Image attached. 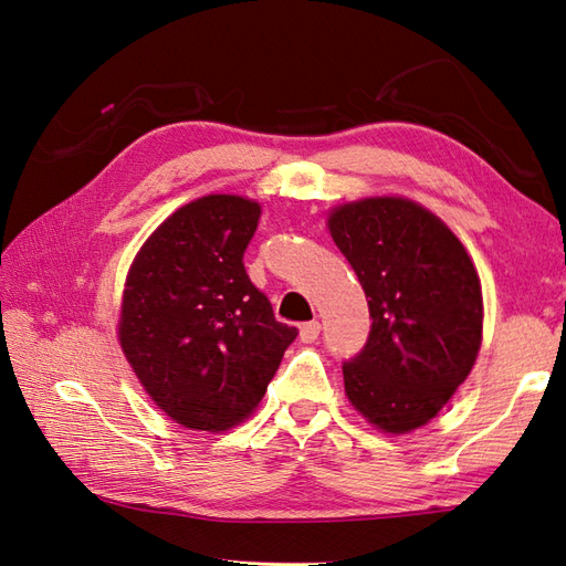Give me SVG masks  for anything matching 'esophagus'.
I'll return each instance as SVG.
<instances>
[{
    "label": "esophagus",
    "instance_id": "obj_1",
    "mask_svg": "<svg viewBox=\"0 0 566 566\" xmlns=\"http://www.w3.org/2000/svg\"><path fill=\"white\" fill-rule=\"evenodd\" d=\"M321 335V323L318 321H312V323H304L300 328V339L304 342V345H312V342H316Z\"/></svg>",
    "mask_w": 566,
    "mask_h": 566
}]
</instances>
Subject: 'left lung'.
<instances>
[{"label": "left lung", "instance_id": "1", "mask_svg": "<svg viewBox=\"0 0 566 566\" xmlns=\"http://www.w3.org/2000/svg\"><path fill=\"white\" fill-rule=\"evenodd\" d=\"M328 231L373 318L364 352L342 366L347 399L375 430L413 432L468 380L482 347L472 256L434 212L401 196L335 205Z\"/></svg>", "mask_w": 566, "mask_h": 566}]
</instances>
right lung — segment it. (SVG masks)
Masks as SVG:
<instances>
[{
  "label": "right lung",
  "instance_id": "obj_1",
  "mask_svg": "<svg viewBox=\"0 0 566 566\" xmlns=\"http://www.w3.org/2000/svg\"><path fill=\"white\" fill-rule=\"evenodd\" d=\"M256 200L210 193L153 231L127 271L117 339L167 418L224 432L260 406L297 328L279 323L243 266Z\"/></svg>",
  "mask_w": 566,
  "mask_h": 566
}]
</instances>
